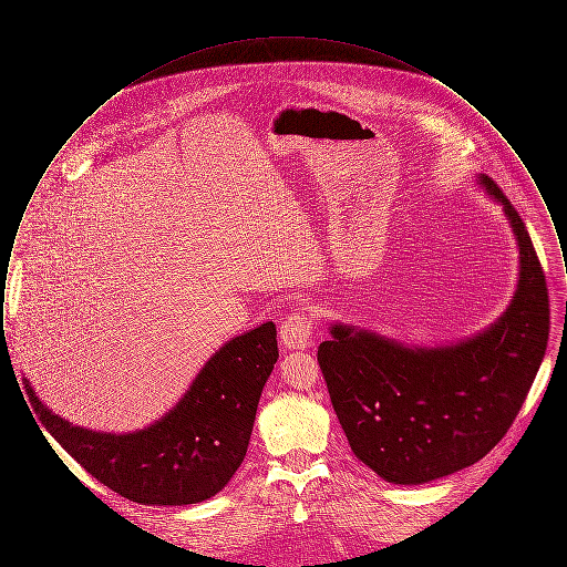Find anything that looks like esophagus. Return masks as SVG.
Returning <instances> with one entry per match:
<instances>
[{
	"mask_svg": "<svg viewBox=\"0 0 567 567\" xmlns=\"http://www.w3.org/2000/svg\"><path fill=\"white\" fill-rule=\"evenodd\" d=\"M315 317L310 312H293L280 327V342L287 349H308L312 344Z\"/></svg>",
	"mask_w": 567,
	"mask_h": 567,
	"instance_id": "1",
	"label": "esophagus"
}]
</instances>
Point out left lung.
I'll return each mask as SVG.
<instances>
[{"mask_svg": "<svg viewBox=\"0 0 567 567\" xmlns=\"http://www.w3.org/2000/svg\"><path fill=\"white\" fill-rule=\"evenodd\" d=\"M481 183L502 202L520 252L518 287L504 317L442 349H408L333 324L317 352L352 453L386 483L421 485L485 457L511 430L544 359L546 276L508 197L491 178Z\"/></svg>", "mask_w": 567, "mask_h": 567, "instance_id": "1", "label": "left lung"}]
</instances>
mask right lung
I'll list each match as a JSON object with an SVG mask.
<instances>
[{
    "instance_id": "add662e5",
    "label": "right lung",
    "mask_w": 567,
    "mask_h": 567,
    "mask_svg": "<svg viewBox=\"0 0 567 567\" xmlns=\"http://www.w3.org/2000/svg\"><path fill=\"white\" fill-rule=\"evenodd\" d=\"M276 359L268 321L218 349L162 421L121 435L63 421L25 386L42 425L102 485L137 504L187 506L216 495L240 467Z\"/></svg>"
}]
</instances>
